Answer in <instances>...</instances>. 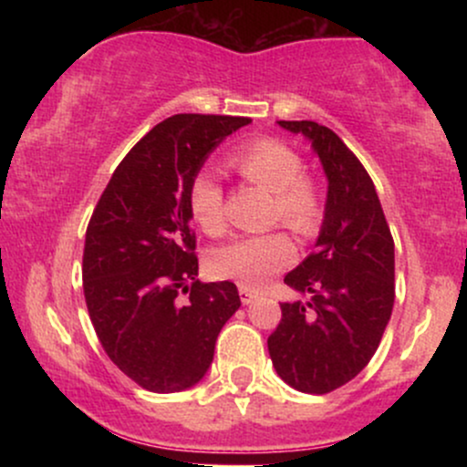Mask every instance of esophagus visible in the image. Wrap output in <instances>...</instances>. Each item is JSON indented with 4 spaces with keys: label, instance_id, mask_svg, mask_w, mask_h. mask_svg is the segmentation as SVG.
Returning <instances> with one entry per match:
<instances>
[{
    "label": "esophagus",
    "instance_id": "esophagus-1",
    "mask_svg": "<svg viewBox=\"0 0 467 467\" xmlns=\"http://www.w3.org/2000/svg\"><path fill=\"white\" fill-rule=\"evenodd\" d=\"M256 296H259V294H256L254 289H250V287H245V285H239V298H241V303H244V305L254 303Z\"/></svg>",
    "mask_w": 467,
    "mask_h": 467
}]
</instances>
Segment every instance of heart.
I'll return each mask as SVG.
<instances>
[{
	"label": "heart",
	"instance_id": "1",
	"mask_svg": "<svg viewBox=\"0 0 467 467\" xmlns=\"http://www.w3.org/2000/svg\"><path fill=\"white\" fill-rule=\"evenodd\" d=\"M230 166L250 184L270 192V222H283L301 237H316L325 222V200L318 184L305 171L301 153L275 138H252L230 153ZM189 208L203 233L226 228L223 191L211 173L195 175L189 189ZM296 248L283 230L239 237L213 252L217 276L233 278L245 287H261L294 261Z\"/></svg>",
	"mask_w": 467,
	"mask_h": 467
}]
</instances>
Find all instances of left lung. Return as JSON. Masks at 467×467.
Returning a JSON list of instances; mask_svg holds the SVG:
<instances>
[{
    "label": "left lung",
    "instance_id": "obj_1",
    "mask_svg": "<svg viewBox=\"0 0 467 467\" xmlns=\"http://www.w3.org/2000/svg\"><path fill=\"white\" fill-rule=\"evenodd\" d=\"M278 125L312 140L329 191L318 248L285 276L312 298L281 305L267 351L289 387L325 395L356 378L378 351L395 303V244L356 153L314 120Z\"/></svg>",
    "mask_w": 467,
    "mask_h": 467
}]
</instances>
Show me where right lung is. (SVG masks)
I'll return each mask as SVG.
<instances>
[{"label": "right lung", "mask_w": 467, "mask_h": 467, "mask_svg": "<svg viewBox=\"0 0 467 467\" xmlns=\"http://www.w3.org/2000/svg\"><path fill=\"white\" fill-rule=\"evenodd\" d=\"M250 118L178 114L116 166L88 223L83 292L109 360L151 393L203 378L237 285L202 283L189 189L206 155Z\"/></svg>", "instance_id": "1"}]
</instances>
